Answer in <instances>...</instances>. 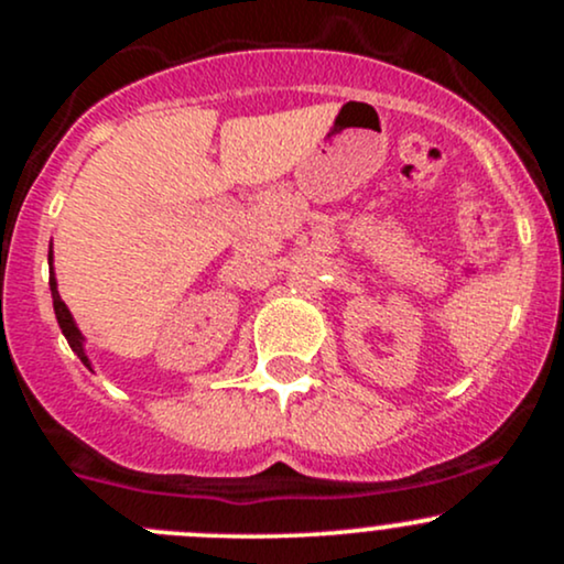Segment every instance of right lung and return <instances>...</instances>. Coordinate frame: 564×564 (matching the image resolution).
I'll use <instances>...</instances> for the list:
<instances>
[{
    "instance_id": "1",
    "label": "right lung",
    "mask_w": 564,
    "mask_h": 564,
    "mask_svg": "<svg viewBox=\"0 0 564 564\" xmlns=\"http://www.w3.org/2000/svg\"><path fill=\"white\" fill-rule=\"evenodd\" d=\"M50 289H53V304H55V315H57V323H61V328H63V334H66L68 345L74 347V352H76V355H79V358H82V364L89 368V360H87V355H84V347H82V334H79V328H76L74 318H70V313H68L66 302H63V300H61V294H57L55 278H53V281H50Z\"/></svg>"
}]
</instances>
